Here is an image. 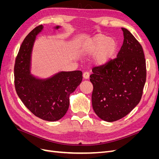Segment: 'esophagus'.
Returning a JSON list of instances; mask_svg holds the SVG:
<instances>
[{
	"label": "esophagus",
	"mask_w": 159,
	"mask_h": 159,
	"mask_svg": "<svg viewBox=\"0 0 159 159\" xmlns=\"http://www.w3.org/2000/svg\"><path fill=\"white\" fill-rule=\"evenodd\" d=\"M83 77L84 78V79H89V73L88 71H85L84 73L83 74Z\"/></svg>",
	"instance_id": "esophagus-1"
}]
</instances>
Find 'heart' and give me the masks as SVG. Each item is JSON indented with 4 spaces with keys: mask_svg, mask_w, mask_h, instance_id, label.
<instances>
[{
    "mask_svg": "<svg viewBox=\"0 0 159 159\" xmlns=\"http://www.w3.org/2000/svg\"><path fill=\"white\" fill-rule=\"evenodd\" d=\"M117 47V42L114 38L98 34L85 43L81 52L85 55H93L98 52L95 57V63L102 66L107 63L115 55Z\"/></svg>",
    "mask_w": 159,
    "mask_h": 159,
    "instance_id": "b5f03b06",
    "label": "heart"
}]
</instances>
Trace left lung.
<instances>
[{"label": "left lung", "mask_w": 159, "mask_h": 159, "mask_svg": "<svg viewBox=\"0 0 159 159\" xmlns=\"http://www.w3.org/2000/svg\"><path fill=\"white\" fill-rule=\"evenodd\" d=\"M124 40L116 58L93 68L90 81L95 113L113 122L126 116L141 101L145 84L146 61L143 48L127 29L121 28Z\"/></svg>", "instance_id": "8db88e82"}]
</instances>
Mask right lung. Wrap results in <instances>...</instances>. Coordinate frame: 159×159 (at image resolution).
I'll list each match as a JSON object with an SVG mask.
<instances>
[{"mask_svg":"<svg viewBox=\"0 0 159 159\" xmlns=\"http://www.w3.org/2000/svg\"><path fill=\"white\" fill-rule=\"evenodd\" d=\"M40 25L25 38L14 65V85L22 103L35 115L45 121H56L63 117L70 105V95L82 81L81 71H60L50 78L39 79L30 73L31 54ZM60 28L55 27L56 29Z\"/></svg>","mask_w":159,"mask_h":159,"instance_id":"right-lung-1","label":"right lung"}]
</instances>
